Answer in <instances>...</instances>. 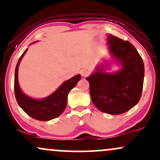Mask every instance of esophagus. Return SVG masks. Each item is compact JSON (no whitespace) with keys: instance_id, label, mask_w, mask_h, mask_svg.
I'll return each mask as SVG.
<instances>
[{"instance_id":"1","label":"esophagus","mask_w":160,"mask_h":160,"mask_svg":"<svg viewBox=\"0 0 160 160\" xmlns=\"http://www.w3.org/2000/svg\"><path fill=\"white\" fill-rule=\"evenodd\" d=\"M89 74H90V72L88 71V70H82V71H81V75H82L83 77H86V76H88Z\"/></svg>"}]
</instances>
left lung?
<instances>
[{
	"mask_svg": "<svg viewBox=\"0 0 160 160\" xmlns=\"http://www.w3.org/2000/svg\"><path fill=\"white\" fill-rule=\"evenodd\" d=\"M108 45L114 58L121 65L119 71L109 73L103 67L86 78L90 83L92 103L99 110L109 115H120L139 102L144 80V64L134 45L112 34Z\"/></svg>",
	"mask_w": 160,
	"mask_h": 160,
	"instance_id": "obj_1",
	"label": "left lung"
}]
</instances>
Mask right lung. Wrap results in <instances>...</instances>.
Masks as SVG:
<instances>
[{
  "label": "right lung",
  "instance_id": "obj_1",
  "mask_svg": "<svg viewBox=\"0 0 160 160\" xmlns=\"http://www.w3.org/2000/svg\"><path fill=\"white\" fill-rule=\"evenodd\" d=\"M27 50L28 48L20 57L15 68L14 87L16 100L22 110L30 117L41 121H50L59 117L65 110L68 93L81 79V76L78 74L66 81L54 92L46 98L40 100L31 98L22 92L18 83V67Z\"/></svg>",
  "mask_w": 160,
  "mask_h": 160
}]
</instances>
